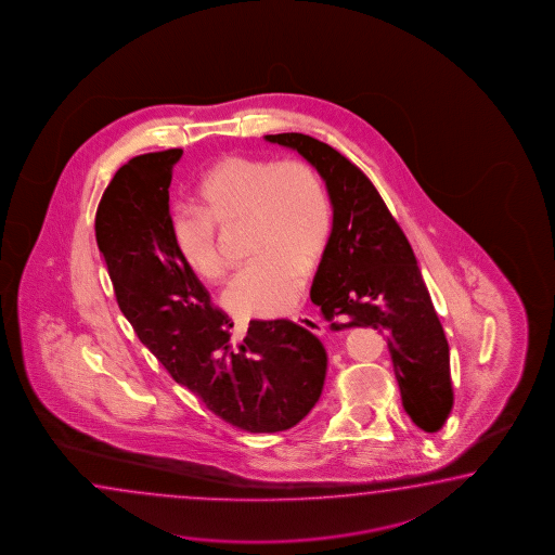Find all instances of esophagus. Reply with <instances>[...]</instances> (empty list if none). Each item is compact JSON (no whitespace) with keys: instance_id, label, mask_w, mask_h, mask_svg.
<instances>
[{"instance_id":"34e87169","label":"esophagus","mask_w":555,"mask_h":555,"mask_svg":"<svg viewBox=\"0 0 555 555\" xmlns=\"http://www.w3.org/2000/svg\"><path fill=\"white\" fill-rule=\"evenodd\" d=\"M297 325L304 326L307 331H311L313 335L317 337H321L323 333H325V326L323 323L317 319V317L305 315V313H297V315L292 317Z\"/></svg>"}]
</instances>
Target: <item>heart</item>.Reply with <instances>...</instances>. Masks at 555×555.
Returning <instances> with one entry per match:
<instances>
[{
    "label": "heart",
    "mask_w": 555,
    "mask_h": 555,
    "mask_svg": "<svg viewBox=\"0 0 555 555\" xmlns=\"http://www.w3.org/2000/svg\"><path fill=\"white\" fill-rule=\"evenodd\" d=\"M196 207H175L169 236L186 268L205 282L227 273L218 229L246 224L250 266L222 292L236 317H278L304 295L307 268L323 258L333 215L315 169L301 159L229 155L195 186Z\"/></svg>",
    "instance_id": "heart-1"
}]
</instances>
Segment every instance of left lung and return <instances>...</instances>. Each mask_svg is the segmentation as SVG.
<instances>
[{
    "instance_id": "left-lung-1",
    "label": "left lung",
    "mask_w": 555,
    "mask_h": 555,
    "mask_svg": "<svg viewBox=\"0 0 555 555\" xmlns=\"http://www.w3.org/2000/svg\"><path fill=\"white\" fill-rule=\"evenodd\" d=\"M266 140L295 150L325 181L333 230L311 287V301L333 331L372 326L386 333L403 410L427 434L453 408L449 345L412 246L380 193L359 167L305 133Z\"/></svg>"
}]
</instances>
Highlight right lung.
Segmentation results:
<instances>
[{
	"mask_svg": "<svg viewBox=\"0 0 555 555\" xmlns=\"http://www.w3.org/2000/svg\"><path fill=\"white\" fill-rule=\"evenodd\" d=\"M183 150L145 153L118 169L96 210V242L120 311L175 382L250 434L299 424L323 391L321 340L287 319L250 321L238 347L230 321L175 251L169 185Z\"/></svg>",
	"mask_w": 555,
	"mask_h": 555,
	"instance_id": "1",
	"label": "right lung"
}]
</instances>
